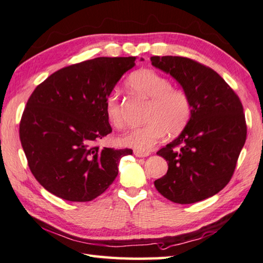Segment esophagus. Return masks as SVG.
I'll return each instance as SVG.
<instances>
[{
    "instance_id": "1",
    "label": "esophagus",
    "mask_w": 263,
    "mask_h": 263,
    "mask_svg": "<svg viewBox=\"0 0 263 263\" xmlns=\"http://www.w3.org/2000/svg\"><path fill=\"white\" fill-rule=\"evenodd\" d=\"M134 154L137 158H146L149 155V152H139V151H134Z\"/></svg>"
}]
</instances>
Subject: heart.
Masks as SVG:
<instances>
[{
  "instance_id": "obj_1",
  "label": "heart",
  "mask_w": 263,
  "mask_h": 263,
  "mask_svg": "<svg viewBox=\"0 0 263 263\" xmlns=\"http://www.w3.org/2000/svg\"><path fill=\"white\" fill-rule=\"evenodd\" d=\"M126 85L134 92L149 100L146 114L148 124L134 128L119 138L122 146L139 152H149L165 136L184 129L189 122L192 105L184 90L171 87L169 79L151 69H139L128 77ZM105 116L109 124L120 129L124 126L119 95L112 92L105 100Z\"/></svg>"
}]
</instances>
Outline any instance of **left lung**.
Instances as JSON below:
<instances>
[{"instance_id":"left-lung-1","label":"left lung","mask_w":263,"mask_h":263,"mask_svg":"<svg viewBox=\"0 0 263 263\" xmlns=\"http://www.w3.org/2000/svg\"><path fill=\"white\" fill-rule=\"evenodd\" d=\"M151 62L180 85L192 105L183 132L157 153L168 171L154 186L179 204L203 201L220 192L234 174L246 139L243 105L211 68L183 57H151Z\"/></svg>"}]
</instances>
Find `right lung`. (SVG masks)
Wrapping results in <instances>:
<instances>
[{
  "instance_id": "obj_1",
  "label": "right lung",
  "mask_w": 263,
  "mask_h": 263,
  "mask_svg": "<svg viewBox=\"0 0 263 263\" xmlns=\"http://www.w3.org/2000/svg\"><path fill=\"white\" fill-rule=\"evenodd\" d=\"M136 57L95 58L52 73L35 88L20 121V141L36 180L71 202L101 195L130 148L93 146L112 132L105 100ZM143 59H141V61Z\"/></svg>"
}]
</instances>
